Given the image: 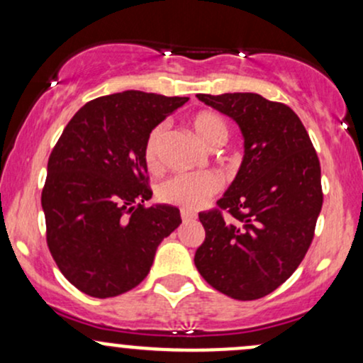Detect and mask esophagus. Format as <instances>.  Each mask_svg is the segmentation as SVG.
I'll list each match as a JSON object with an SVG mask.
<instances>
[{
    "label": "esophagus",
    "mask_w": 363,
    "mask_h": 363,
    "mask_svg": "<svg viewBox=\"0 0 363 363\" xmlns=\"http://www.w3.org/2000/svg\"><path fill=\"white\" fill-rule=\"evenodd\" d=\"M181 218L184 220V222H194L196 213H193V211H189V210H184V208H182V210H181Z\"/></svg>",
    "instance_id": "34e87169"
}]
</instances>
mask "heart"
Instances as JSON below:
<instances>
[{"label":"heart","mask_w":363,"mask_h":363,"mask_svg":"<svg viewBox=\"0 0 363 363\" xmlns=\"http://www.w3.org/2000/svg\"><path fill=\"white\" fill-rule=\"evenodd\" d=\"M194 135L206 148H218L228 138V126L222 116L211 111H201L191 121ZM165 135L164 126H157L150 133L147 145H145V162L148 169L155 170L160 165V141ZM222 187V179L213 172L199 174H179L170 177L158 187V196L162 201L177 205L187 210H198L211 196L216 194Z\"/></svg>","instance_id":"1"}]
</instances>
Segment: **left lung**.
<instances>
[{
  "label": "left lung",
  "instance_id": "obj_1",
  "mask_svg": "<svg viewBox=\"0 0 363 363\" xmlns=\"http://www.w3.org/2000/svg\"><path fill=\"white\" fill-rule=\"evenodd\" d=\"M196 97L239 124L244 158L218 208L199 213L206 237L194 264L215 290L256 301L289 280L314 239L323 208L318 153L285 104L257 94Z\"/></svg>",
  "mask_w": 363,
  "mask_h": 363
}]
</instances>
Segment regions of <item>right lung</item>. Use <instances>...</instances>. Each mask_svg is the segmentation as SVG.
<instances>
[{
  "label": "right lung",
  "mask_w": 363,
  "mask_h": 363,
  "mask_svg": "<svg viewBox=\"0 0 363 363\" xmlns=\"http://www.w3.org/2000/svg\"><path fill=\"white\" fill-rule=\"evenodd\" d=\"M189 101L126 90L86 102L52 148L43 189L48 245L57 268L90 297L107 298L147 278L157 247L181 225L152 198L145 145Z\"/></svg>",
  "instance_id": "1"
}]
</instances>
